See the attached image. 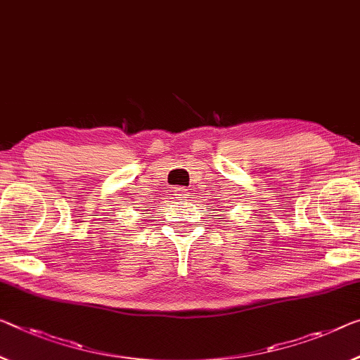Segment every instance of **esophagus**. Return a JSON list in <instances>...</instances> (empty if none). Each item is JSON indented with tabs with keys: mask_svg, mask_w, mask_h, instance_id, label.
Listing matches in <instances>:
<instances>
[{
	"mask_svg": "<svg viewBox=\"0 0 360 360\" xmlns=\"http://www.w3.org/2000/svg\"><path fill=\"white\" fill-rule=\"evenodd\" d=\"M174 195L179 199H184L186 196V190H185V188H181V186H176L174 190Z\"/></svg>",
	"mask_w": 360,
	"mask_h": 360,
	"instance_id": "obj_1",
	"label": "esophagus"
}]
</instances>
